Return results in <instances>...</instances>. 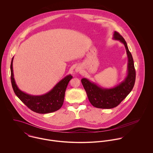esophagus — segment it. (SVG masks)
Wrapping results in <instances>:
<instances>
[{
  "mask_svg": "<svg viewBox=\"0 0 153 153\" xmlns=\"http://www.w3.org/2000/svg\"><path fill=\"white\" fill-rule=\"evenodd\" d=\"M80 70H81V68H80V67H79V66H77V67H76V68H75V71L76 72H78L79 71H80Z\"/></svg>",
  "mask_w": 153,
  "mask_h": 153,
  "instance_id": "34e87169",
  "label": "esophagus"
}]
</instances>
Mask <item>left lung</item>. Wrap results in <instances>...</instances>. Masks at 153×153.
<instances>
[{"label":"left lung","instance_id":"obj_1","mask_svg":"<svg viewBox=\"0 0 153 153\" xmlns=\"http://www.w3.org/2000/svg\"><path fill=\"white\" fill-rule=\"evenodd\" d=\"M112 39L119 41L126 48L128 63L125 78L115 87L109 88L102 87L86 78L81 79L89 102L94 107L98 108L110 109L117 107L130 93L135 84V70L134 61L127 42L116 31L114 32Z\"/></svg>","mask_w":153,"mask_h":153}]
</instances>
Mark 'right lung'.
<instances>
[{
    "label": "right lung",
    "instance_id": "add662e5",
    "mask_svg": "<svg viewBox=\"0 0 153 153\" xmlns=\"http://www.w3.org/2000/svg\"><path fill=\"white\" fill-rule=\"evenodd\" d=\"M13 57L11 61V82L14 92L22 102L32 111L39 114H47L55 112L63 105L66 89L69 81L72 78L68 75L47 93L41 95H33L21 91L18 87L13 74Z\"/></svg>",
    "mask_w": 153,
    "mask_h": 153
}]
</instances>
